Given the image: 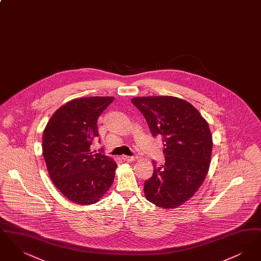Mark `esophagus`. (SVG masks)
I'll use <instances>...</instances> for the list:
<instances>
[{"mask_svg":"<svg viewBox=\"0 0 261 261\" xmlns=\"http://www.w3.org/2000/svg\"><path fill=\"white\" fill-rule=\"evenodd\" d=\"M124 162H134V161H136V156H129V155H122V158H121Z\"/></svg>","mask_w":261,"mask_h":261,"instance_id":"obj_1","label":"esophagus"}]
</instances>
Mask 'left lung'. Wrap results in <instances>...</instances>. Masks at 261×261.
Listing matches in <instances>:
<instances>
[{"instance_id": "obj_1", "label": "left lung", "mask_w": 261, "mask_h": 261, "mask_svg": "<svg viewBox=\"0 0 261 261\" xmlns=\"http://www.w3.org/2000/svg\"><path fill=\"white\" fill-rule=\"evenodd\" d=\"M153 137H162L165 162L152 161L153 174L144 191L151 203L175 208L203 183L211 164L212 136L207 122L190 102L176 97H136Z\"/></svg>"}]
</instances>
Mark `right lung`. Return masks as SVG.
Masks as SVG:
<instances>
[{"instance_id": "right-lung-1", "label": "right lung", "mask_w": 261, "mask_h": 261, "mask_svg": "<svg viewBox=\"0 0 261 261\" xmlns=\"http://www.w3.org/2000/svg\"><path fill=\"white\" fill-rule=\"evenodd\" d=\"M113 97L75 99L53 114L43 133V155L53 183L78 204H92L111 188L117 164L91 149L98 118Z\"/></svg>"}]
</instances>
